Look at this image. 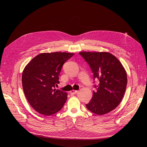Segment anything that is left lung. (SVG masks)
I'll return each mask as SVG.
<instances>
[{"label": "left lung", "mask_w": 147, "mask_h": 147, "mask_svg": "<svg viewBox=\"0 0 147 147\" xmlns=\"http://www.w3.org/2000/svg\"><path fill=\"white\" fill-rule=\"evenodd\" d=\"M74 54L42 53L26 66L22 74L24 95L34 110L45 115L55 114L65 103L68 94L59 88V75L64 63Z\"/></svg>", "instance_id": "8db88e82"}]
</instances>
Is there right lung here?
<instances>
[{
    "mask_svg": "<svg viewBox=\"0 0 147 147\" xmlns=\"http://www.w3.org/2000/svg\"><path fill=\"white\" fill-rule=\"evenodd\" d=\"M96 82L87 109L96 114H107L121 101L127 86V73L119 60L106 52H82Z\"/></svg>",
    "mask_w": 147,
    "mask_h": 147,
    "instance_id": "obj_1",
    "label": "right lung"
}]
</instances>
